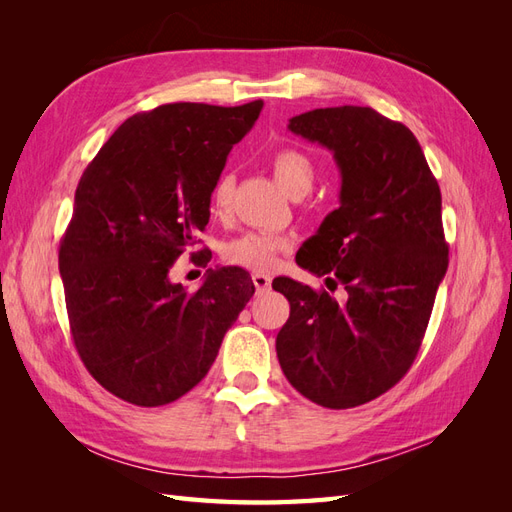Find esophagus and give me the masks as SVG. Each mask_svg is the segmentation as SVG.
Here are the masks:
<instances>
[{"label": "esophagus", "instance_id": "obj_1", "mask_svg": "<svg viewBox=\"0 0 512 512\" xmlns=\"http://www.w3.org/2000/svg\"><path fill=\"white\" fill-rule=\"evenodd\" d=\"M252 282L256 286L258 292H267L271 290V277L269 275H262V273H254L252 275Z\"/></svg>", "mask_w": 512, "mask_h": 512}]
</instances>
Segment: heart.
<instances>
[{
	"instance_id": "obj_1",
	"label": "heart",
	"mask_w": 512,
	"mask_h": 512,
	"mask_svg": "<svg viewBox=\"0 0 512 512\" xmlns=\"http://www.w3.org/2000/svg\"><path fill=\"white\" fill-rule=\"evenodd\" d=\"M271 170L282 185V190L290 196L305 194L312 188L314 181V164L307 158V153L284 147L277 149L271 160ZM232 190H235V179L230 173H222L215 179L211 196H209V207L211 215L218 220H224L230 213L232 205ZM288 239L280 235H271V232H243V235L230 239L224 250L222 258L232 267H241L247 271H271L275 267V260L282 252L288 250Z\"/></svg>"
}]
</instances>
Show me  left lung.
Masks as SVG:
<instances>
[{"mask_svg": "<svg viewBox=\"0 0 512 512\" xmlns=\"http://www.w3.org/2000/svg\"><path fill=\"white\" fill-rule=\"evenodd\" d=\"M288 128L331 149L342 173V205L297 262L344 297L273 280L290 303L277 359L301 395L346 410L393 389L421 348L448 269L442 194L416 136L374 108H316Z\"/></svg>", "mask_w": 512, "mask_h": 512, "instance_id": "left-lung-1", "label": "left lung"}]
</instances>
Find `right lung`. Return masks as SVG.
Listing matches in <instances>:
<instances>
[{
    "mask_svg": "<svg viewBox=\"0 0 512 512\" xmlns=\"http://www.w3.org/2000/svg\"><path fill=\"white\" fill-rule=\"evenodd\" d=\"M262 100L162 104L126 119L89 162L59 243L70 333L108 393L156 408L207 376L252 299L250 273L222 267L188 292L168 277L209 222V196ZM200 262L211 252L200 250Z\"/></svg>",
    "mask_w": 512,
    "mask_h": 512,
    "instance_id": "obj_1",
    "label": "right lung"
}]
</instances>
